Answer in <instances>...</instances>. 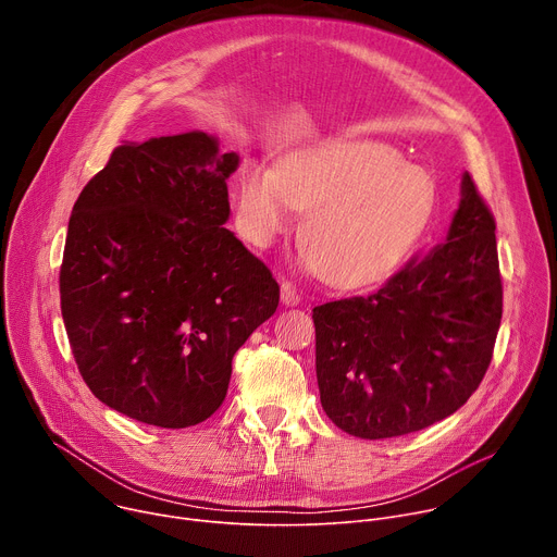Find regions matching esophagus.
Segmentation results:
<instances>
[{
    "label": "esophagus",
    "mask_w": 557,
    "mask_h": 557,
    "mask_svg": "<svg viewBox=\"0 0 557 557\" xmlns=\"http://www.w3.org/2000/svg\"><path fill=\"white\" fill-rule=\"evenodd\" d=\"M280 299L284 306H297L299 304V293L290 282H282L280 286Z\"/></svg>",
    "instance_id": "34e87169"
}]
</instances>
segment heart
Listing matches in <instances>:
<instances>
[{"mask_svg":"<svg viewBox=\"0 0 557 557\" xmlns=\"http://www.w3.org/2000/svg\"><path fill=\"white\" fill-rule=\"evenodd\" d=\"M306 211V262L337 288L387 280L421 247L438 213L428 172L392 145L329 138L290 151L277 170L247 163L237 187L245 235L269 247Z\"/></svg>","mask_w":557,"mask_h":557,"instance_id":"b5f03b06","label":"heart"}]
</instances>
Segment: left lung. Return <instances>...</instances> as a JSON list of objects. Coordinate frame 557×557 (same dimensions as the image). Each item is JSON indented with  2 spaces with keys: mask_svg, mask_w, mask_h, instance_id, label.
Returning <instances> with one entry per match:
<instances>
[{
  "mask_svg": "<svg viewBox=\"0 0 557 557\" xmlns=\"http://www.w3.org/2000/svg\"><path fill=\"white\" fill-rule=\"evenodd\" d=\"M496 222L467 172L445 240L368 295L312 308L322 408L344 432L425 430L481 385L503 317Z\"/></svg>",
  "mask_w": 557,
  "mask_h": 557,
  "instance_id": "left-lung-1",
  "label": "left lung"
}]
</instances>
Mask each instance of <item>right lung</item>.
Here are the masks:
<instances>
[{"instance_id": "right-lung-1", "label": "right lung", "mask_w": 557, "mask_h": 557, "mask_svg": "<svg viewBox=\"0 0 557 557\" xmlns=\"http://www.w3.org/2000/svg\"><path fill=\"white\" fill-rule=\"evenodd\" d=\"M237 165L198 129L121 145L72 207L65 333L92 394L129 419H209L233 355L280 304L271 271L224 226Z\"/></svg>"}]
</instances>
